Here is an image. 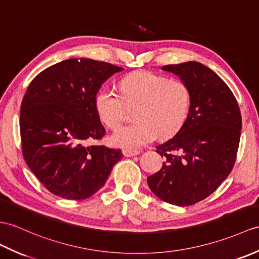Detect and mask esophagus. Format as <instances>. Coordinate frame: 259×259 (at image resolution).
Here are the masks:
<instances>
[{"instance_id":"obj_1","label":"esophagus","mask_w":259,"mask_h":259,"mask_svg":"<svg viewBox=\"0 0 259 259\" xmlns=\"http://www.w3.org/2000/svg\"><path fill=\"white\" fill-rule=\"evenodd\" d=\"M124 157H135V155H138L140 153V151H138V150H127L124 149L122 151Z\"/></svg>"}]
</instances>
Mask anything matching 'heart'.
Listing matches in <instances>:
<instances>
[{"label": "heart", "mask_w": 259, "mask_h": 259, "mask_svg": "<svg viewBox=\"0 0 259 259\" xmlns=\"http://www.w3.org/2000/svg\"><path fill=\"white\" fill-rule=\"evenodd\" d=\"M121 95L111 88L96 94V112L108 127L117 128L123 121L127 106H138L137 122L122 125L113 132V146L134 150L153 141L157 136L170 138L181 129L189 117L192 95L180 79H169L151 71H137L120 82Z\"/></svg>", "instance_id": "heart-1"}]
</instances>
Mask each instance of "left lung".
Listing matches in <instances>:
<instances>
[{"label":"left lung","instance_id":"1","mask_svg":"<svg viewBox=\"0 0 259 259\" xmlns=\"http://www.w3.org/2000/svg\"><path fill=\"white\" fill-rule=\"evenodd\" d=\"M162 69L178 75L190 87L192 102L183 127L157 147L165 161L147 181L162 201L189 206L211 195L231 173L242 116L232 90L205 65L188 62Z\"/></svg>","mask_w":259,"mask_h":259}]
</instances>
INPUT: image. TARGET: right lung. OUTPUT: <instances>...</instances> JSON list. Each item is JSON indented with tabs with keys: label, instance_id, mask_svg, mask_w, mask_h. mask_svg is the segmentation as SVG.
<instances>
[{
	"label": "right lung",
	"instance_id": "right-lung-1",
	"mask_svg": "<svg viewBox=\"0 0 259 259\" xmlns=\"http://www.w3.org/2000/svg\"><path fill=\"white\" fill-rule=\"evenodd\" d=\"M122 68L89 58L66 59L44 69L22 101V152L28 167L53 194L85 200L106 183L120 150L90 141L106 130L96 112L101 85Z\"/></svg>",
	"mask_w": 259,
	"mask_h": 259
}]
</instances>
